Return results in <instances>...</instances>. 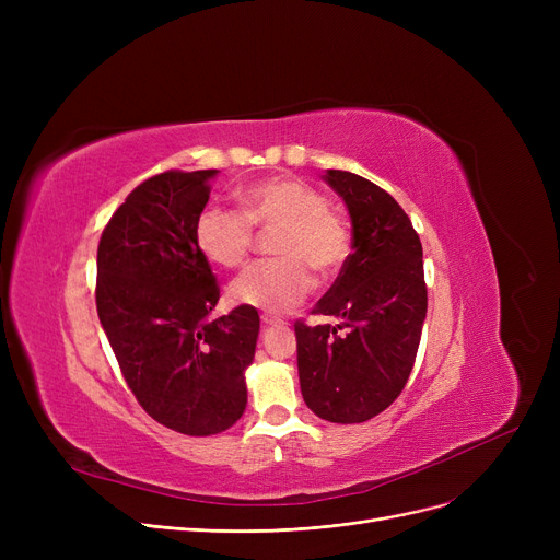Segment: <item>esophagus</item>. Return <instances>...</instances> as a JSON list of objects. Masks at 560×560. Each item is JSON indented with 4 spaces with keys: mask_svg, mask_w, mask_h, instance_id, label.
Returning <instances> with one entry per match:
<instances>
[{
    "mask_svg": "<svg viewBox=\"0 0 560 560\" xmlns=\"http://www.w3.org/2000/svg\"><path fill=\"white\" fill-rule=\"evenodd\" d=\"M260 322H262L265 327H279V325H283V319H279L275 315H260Z\"/></svg>",
    "mask_w": 560,
    "mask_h": 560,
    "instance_id": "1",
    "label": "esophagus"
}]
</instances>
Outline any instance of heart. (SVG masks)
Instances as JSON below:
<instances>
[{
  "label": "heart",
  "instance_id": "heart-1",
  "mask_svg": "<svg viewBox=\"0 0 560 560\" xmlns=\"http://www.w3.org/2000/svg\"><path fill=\"white\" fill-rule=\"evenodd\" d=\"M243 211L203 206L195 220L199 252L220 268L245 262L254 229L277 226L272 252L277 258L254 262L229 285V300L272 313L295 308L313 285L311 270L322 277L338 272L349 256V229L329 209L317 188L292 176L247 186L238 192Z\"/></svg>",
  "mask_w": 560,
  "mask_h": 560
}]
</instances>
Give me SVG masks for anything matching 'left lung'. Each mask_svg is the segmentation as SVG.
<instances>
[{"instance_id": "left-lung-1", "label": "left lung", "mask_w": 560, "mask_h": 560, "mask_svg": "<svg viewBox=\"0 0 560 560\" xmlns=\"http://www.w3.org/2000/svg\"><path fill=\"white\" fill-rule=\"evenodd\" d=\"M345 201L351 252L315 304L336 325H295L302 397L338 424L368 422L404 390L427 317L422 243L401 206L359 174L322 176Z\"/></svg>"}]
</instances>
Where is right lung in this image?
<instances>
[{"label": "right lung", "mask_w": 560, "mask_h": 560, "mask_svg": "<svg viewBox=\"0 0 560 560\" xmlns=\"http://www.w3.org/2000/svg\"><path fill=\"white\" fill-rule=\"evenodd\" d=\"M218 170L142 182L97 249V313L138 404L163 427L213 435L241 420L260 319L238 306L211 319L220 288L195 243Z\"/></svg>", "instance_id": "add662e5"}]
</instances>
